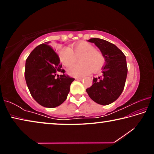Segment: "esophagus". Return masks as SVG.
Listing matches in <instances>:
<instances>
[{
    "instance_id": "34e87169",
    "label": "esophagus",
    "mask_w": 154,
    "mask_h": 154,
    "mask_svg": "<svg viewBox=\"0 0 154 154\" xmlns=\"http://www.w3.org/2000/svg\"><path fill=\"white\" fill-rule=\"evenodd\" d=\"M83 79V77H76V78H75V79L79 80V81H82Z\"/></svg>"
}]
</instances>
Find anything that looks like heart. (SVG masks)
Masks as SVG:
<instances>
[{
  "mask_svg": "<svg viewBox=\"0 0 154 154\" xmlns=\"http://www.w3.org/2000/svg\"><path fill=\"white\" fill-rule=\"evenodd\" d=\"M59 58L62 64L70 67L78 61L80 64L68 70L72 76H82L92 72H98L105 64V57L102 52L95 49V47L86 41H82L75 45L61 48Z\"/></svg>",
  "mask_w": 154,
  "mask_h": 154,
  "instance_id": "heart-1",
  "label": "heart"
}]
</instances>
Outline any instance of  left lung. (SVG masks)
Wrapping results in <instances>:
<instances>
[{"mask_svg": "<svg viewBox=\"0 0 154 154\" xmlns=\"http://www.w3.org/2000/svg\"><path fill=\"white\" fill-rule=\"evenodd\" d=\"M88 41L94 43L102 52L105 64L102 68V75L93 78V84L86 92L95 103L109 105L124 90L128 73L126 56L118 47L107 41L92 38Z\"/></svg>", "mask_w": 154, "mask_h": 154, "instance_id": "8db88e82", "label": "left lung"}]
</instances>
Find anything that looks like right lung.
I'll return each mask as SVG.
<instances>
[{
	"label": "right lung",
	"instance_id": "obj_1",
	"mask_svg": "<svg viewBox=\"0 0 154 154\" xmlns=\"http://www.w3.org/2000/svg\"><path fill=\"white\" fill-rule=\"evenodd\" d=\"M45 42L33 49L26 59L25 79L32 98L41 106L56 107L66 100L74 78L64 74L56 52ZM57 72L63 74L58 75Z\"/></svg>",
	"mask_w": 154,
	"mask_h": 154
}]
</instances>
